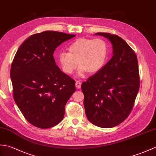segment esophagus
<instances>
[{
  "label": "esophagus",
  "mask_w": 156,
  "mask_h": 156,
  "mask_svg": "<svg viewBox=\"0 0 156 156\" xmlns=\"http://www.w3.org/2000/svg\"><path fill=\"white\" fill-rule=\"evenodd\" d=\"M81 84H82V82L80 81H78V80L76 81V88L77 89L80 88Z\"/></svg>",
  "instance_id": "1"
}]
</instances>
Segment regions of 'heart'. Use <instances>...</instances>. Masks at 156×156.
I'll return each instance as SVG.
<instances>
[{
    "mask_svg": "<svg viewBox=\"0 0 156 156\" xmlns=\"http://www.w3.org/2000/svg\"><path fill=\"white\" fill-rule=\"evenodd\" d=\"M109 52L108 43L102 38H81L74 42L68 48V53L61 52L58 62L64 73L71 74L78 68V74L86 72L94 74L100 71L106 62Z\"/></svg>",
    "mask_w": 156,
    "mask_h": 156,
    "instance_id": "b5f03b06",
    "label": "heart"
}]
</instances>
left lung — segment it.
Here are the masks:
<instances>
[{
  "label": "left lung",
  "instance_id": "1",
  "mask_svg": "<svg viewBox=\"0 0 156 156\" xmlns=\"http://www.w3.org/2000/svg\"><path fill=\"white\" fill-rule=\"evenodd\" d=\"M95 34L108 38L113 56L104 66L82 84L86 117L96 126L113 128L131 112L140 88L137 58L121 37L105 32Z\"/></svg>",
  "mask_w": 156,
  "mask_h": 156
}]
</instances>
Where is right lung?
<instances>
[{
    "label": "right lung",
    "instance_id": "right-lung-1",
    "mask_svg": "<svg viewBox=\"0 0 156 156\" xmlns=\"http://www.w3.org/2000/svg\"><path fill=\"white\" fill-rule=\"evenodd\" d=\"M76 37L44 31L28 37L14 56L10 68L13 97L27 120L36 127L52 128L62 120L75 81L60 70L54 50Z\"/></svg>",
    "mask_w": 156,
    "mask_h": 156
}]
</instances>
